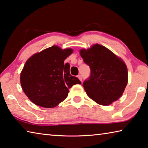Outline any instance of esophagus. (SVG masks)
Wrapping results in <instances>:
<instances>
[{"mask_svg": "<svg viewBox=\"0 0 148 148\" xmlns=\"http://www.w3.org/2000/svg\"><path fill=\"white\" fill-rule=\"evenodd\" d=\"M78 78L79 79V80H80L81 82L82 81V75H81V74H79L78 76Z\"/></svg>", "mask_w": 148, "mask_h": 148, "instance_id": "34e87169", "label": "esophagus"}]
</instances>
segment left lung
Returning <instances> with one entry per match:
<instances>
[{"instance_id": "obj_1", "label": "left lung", "mask_w": 148, "mask_h": 148, "mask_svg": "<svg viewBox=\"0 0 148 148\" xmlns=\"http://www.w3.org/2000/svg\"><path fill=\"white\" fill-rule=\"evenodd\" d=\"M90 68V77L83 83L87 95L96 103L108 105L123 95L128 82V70L123 60L100 45L80 51Z\"/></svg>"}]
</instances>
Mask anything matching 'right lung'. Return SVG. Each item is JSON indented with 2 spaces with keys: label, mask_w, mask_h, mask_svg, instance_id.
<instances>
[{
  "label": "right lung",
  "mask_w": 148,
  "mask_h": 148,
  "mask_svg": "<svg viewBox=\"0 0 148 148\" xmlns=\"http://www.w3.org/2000/svg\"><path fill=\"white\" fill-rule=\"evenodd\" d=\"M72 51L54 45L27 60L20 74V82L23 92L34 103L42 107H55L67 97L69 88L82 84L70 74L69 63L64 64Z\"/></svg>",
  "instance_id": "add662e5"
}]
</instances>
